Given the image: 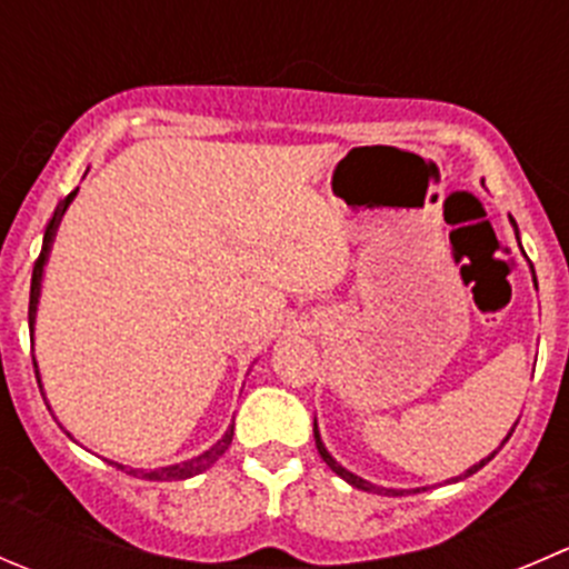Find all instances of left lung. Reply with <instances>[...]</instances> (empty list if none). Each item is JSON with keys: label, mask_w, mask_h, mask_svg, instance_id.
Returning a JSON list of instances; mask_svg holds the SVG:
<instances>
[{"label": "left lung", "mask_w": 569, "mask_h": 569, "mask_svg": "<svg viewBox=\"0 0 569 569\" xmlns=\"http://www.w3.org/2000/svg\"><path fill=\"white\" fill-rule=\"evenodd\" d=\"M531 272H533V267H531ZM533 280H537V278H533ZM515 425H517V422H515ZM511 431H515V428H511ZM511 431H509V437H511ZM509 437H506L503 442H509ZM313 439H317V450H319V456H322V461H325V465H328L330 470L336 472V476H339V478H345V481L350 483V487H356V489H363V492H375V495H402V492H419V489H428V487H417V489H386V487H375V483L363 481V478H361V476H356V472L345 470V467H341L339 461H336L333 456L328 453V448H325L322 437H319L317 419H313ZM503 442H500V448H503ZM495 453H498V450H495ZM495 453H489L487 459H481V461H478V465H472L470 470H467L465 476H459V478H467V476H472V472H478V470H481V467L487 465V461H492V459H495ZM459 478H450V481H459Z\"/></svg>", "instance_id": "8db88e82"}]
</instances>
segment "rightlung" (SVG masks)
Here are the masks:
<instances>
[{
  "instance_id": "obj_1",
  "label": "right lung",
  "mask_w": 569,
  "mask_h": 569,
  "mask_svg": "<svg viewBox=\"0 0 569 569\" xmlns=\"http://www.w3.org/2000/svg\"><path fill=\"white\" fill-rule=\"evenodd\" d=\"M74 189L69 197H66L63 202H60L58 208H54V217L49 219L47 224V233H43V247H41V256H38L36 267H32V283H30V336L36 339V313H38V297H41V280H43V267H47L49 261V250H52V241H54V233H58L60 228V219H63L66 208L71 206V200L77 197ZM32 363H36V358H32ZM36 378H38V386H41V372H38V363H36ZM43 389V386H41ZM230 442H233V422L228 425V431H224V437L219 439L217 445H211V448L206 450V453L194 456V459L189 461H180V465H169V467H158V470H132V467H124V465H116V461H110V465H116L119 470L130 472V476H141L147 478V481H172V478H191V476H200V472H206L208 467L213 465V461L219 459V456L224 453V450L230 448Z\"/></svg>"
}]
</instances>
